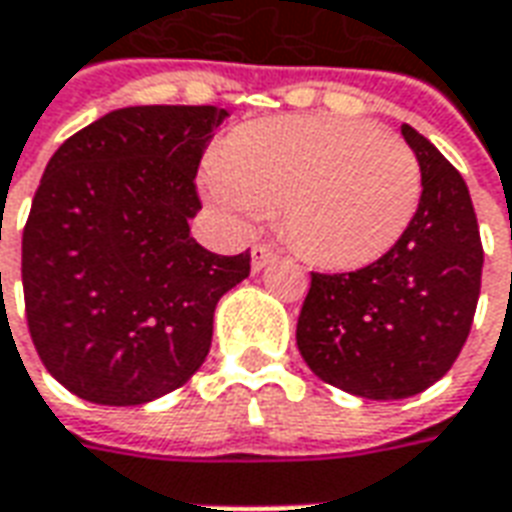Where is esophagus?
Here are the masks:
<instances>
[{"label": "esophagus", "instance_id": "esophagus-1", "mask_svg": "<svg viewBox=\"0 0 512 512\" xmlns=\"http://www.w3.org/2000/svg\"><path fill=\"white\" fill-rule=\"evenodd\" d=\"M270 261H275V251L270 245H256L251 251V272H261Z\"/></svg>", "mask_w": 512, "mask_h": 512}]
</instances>
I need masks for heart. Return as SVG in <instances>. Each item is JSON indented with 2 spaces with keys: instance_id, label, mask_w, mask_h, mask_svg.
Returning a JSON list of instances; mask_svg holds the SVG:
<instances>
[{
  "instance_id": "obj_1",
  "label": "heart",
  "mask_w": 512,
  "mask_h": 512,
  "mask_svg": "<svg viewBox=\"0 0 512 512\" xmlns=\"http://www.w3.org/2000/svg\"><path fill=\"white\" fill-rule=\"evenodd\" d=\"M204 193L234 220L281 204V226L302 259L349 272L404 237L423 177L412 149L371 122L292 114L234 130L204 169Z\"/></svg>"
}]
</instances>
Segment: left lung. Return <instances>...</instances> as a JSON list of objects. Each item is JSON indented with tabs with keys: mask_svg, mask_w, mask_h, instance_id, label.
Returning <instances> with one entry per match:
<instances>
[{
	"mask_svg": "<svg viewBox=\"0 0 512 512\" xmlns=\"http://www.w3.org/2000/svg\"><path fill=\"white\" fill-rule=\"evenodd\" d=\"M401 136L423 177L409 229L363 270L313 272L297 319V349L313 374L371 401L412 398L453 368L483 275L464 177L412 125L404 122Z\"/></svg>",
	"mask_w": 512,
	"mask_h": 512,
	"instance_id": "8db88e82",
	"label": "left lung"
}]
</instances>
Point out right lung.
<instances>
[{
    "label": "right lung",
    "mask_w": 512,
    "mask_h": 512,
    "mask_svg": "<svg viewBox=\"0 0 512 512\" xmlns=\"http://www.w3.org/2000/svg\"><path fill=\"white\" fill-rule=\"evenodd\" d=\"M218 106H128L78 130L48 160L21 242L26 322L70 393L149 404L207 360L223 294L251 256L190 237L196 169Z\"/></svg>",
    "instance_id": "1"
}]
</instances>
